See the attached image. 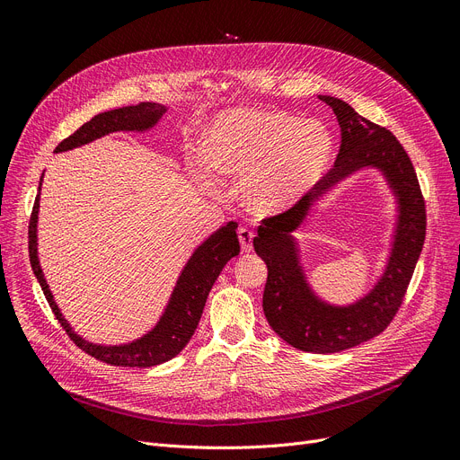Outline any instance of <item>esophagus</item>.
<instances>
[{"instance_id": "1", "label": "esophagus", "mask_w": 460, "mask_h": 460, "mask_svg": "<svg viewBox=\"0 0 460 460\" xmlns=\"http://www.w3.org/2000/svg\"><path fill=\"white\" fill-rule=\"evenodd\" d=\"M253 231L248 227H240L238 229V240H240V248H243L244 253H250L253 250Z\"/></svg>"}]
</instances>
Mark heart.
I'll return each instance as SVG.
<instances>
[{
    "label": "heart",
    "mask_w": 460,
    "mask_h": 460,
    "mask_svg": "<svg viewBox=\"0 0 460 460\" xmlns=\"http://www.w3.org/2000/svg\"><path fill=\"white\" fill-rule=\"evenodd\" d=\"M330 155L332 137L319 120L278 111L224 113L207 139L210 167L243 179L244 203L262 216L300 201L326 172Z\"/></svg>",
    "instance_id": "obj_1"
}]
</instances>
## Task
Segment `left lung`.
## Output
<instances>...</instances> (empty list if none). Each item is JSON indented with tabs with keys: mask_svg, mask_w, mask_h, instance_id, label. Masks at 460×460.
I'll return each instance as SVG.
<instances>
[{
	"mask_svg": "<svg viewBox=\"0 0 460 460\" xmlns=\"http://www.w3.org/2000/svg\"><path fill=\"white\" fill-rule=\"evenodd\" d=\"M319 99L333 110L341 127L340 155L315 190L288 210L264 217L253 248L269 269L262 309L272 330L298 350L332 354L369 341L394 321L425 243L427 216L416 169L397 137L341 99L328 94ZM366 166L382 171L396 193L398 226L393 252L385 274L366 297L349 306H332L308 287L292 231L323 192Z\"/></svg>",
	"mask_w": 460,
	"mask_h": 460,
	"instance_id": "left-lung-1",
	"label": "left lung"
}]
</instances>
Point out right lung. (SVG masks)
<instances>
[{"mask_svg": "<svg viewBox=\"0 0 460 460\" xmlns=\"http://www.w3.org/2000/svg\"><path fill=\"white\" fill-rule=\"evenodd\" d=\"M165 111L167 108L162 104L139 102L137 106H125L119 110L99 113L91 120H87L85 125H82L75 134L63 139L56 147V153L82 147V145L91 143L111 132H120V130L145 132L153 128ZM40 182H42V177H40ZM39 196H40V184L35 198L33 212L30 217V233H28L30 261H31L33 274L42 287V293L48 304H50L56 319L61 323L70 340L89 356L104 361V364L119 366V367H153L175 358L188 345L193 332H196L214 281L217 279V276H220L227 261H231L240 253L238 234H236L238 224L229 222L222 229H217L205 240L201 246H198L196 252L191 253L184 270L177 279V285L173 288L172 298H169L165 305V311L162 313L160 321L149 333H145L143 337H139V340L127 345L106 347V345L89 343L72 330L70 324L65 321L58 304L54 302L52 291L48 288V283L44 279L42 269L39 264V255H37Z\"/></svg>", "mask_w": 460, "mask_h": 460, "instance_id": "obj_1", "label": "right lung"}]
</instances>
